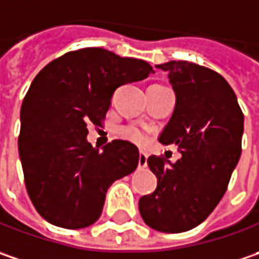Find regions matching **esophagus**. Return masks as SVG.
Wrapping results in <instances>:
<instances>
[{"label":"esophagus","mask_w":259,"mask_h":259,"mask_svg":"<svg viewBox=\"0 0 259 259\" xmlns=\"http://www.w3.org/2000/svg\"><path fill=\"white\" fill-rule=\"evenodd\" d=\"M139 168H146V165H148V155L145 153V152H141L139 153Z\"/></svg>","instance_id":"esophagus-1"}]
</instances>
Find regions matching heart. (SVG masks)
Here are the masks:
<instances>
[{"label": "heart", "instance_id": "b5f03b06", "mask_svg": "<svg viewBox=\"0 0 259 259\" xmlns=\"http://www.w3.org/2000/svg\"><path fill=\"white\" fill-rule=\"evenodd\" d=\"M118 135L126 141L136 143V145H146L149 142V135L141 127L136 126H124L118 130Z\"/></svg>", "mask_w": 259, "mask_h": 259}]
</instances>
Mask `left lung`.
<instances>
[{
    "instance_id": "obj_1",
    "label": "left lung",
    "mask_w": 259,
    "mask_h": 259,
    "mask_svg": "<svg viewBox=\"0 0 259 259\" xmlns=\"http://www.w3.org/2000/svg\"><path fill=\"white\" fill-rule=\"evenodd\" d=\"M168 72L174 113L159 135L181 158H148L156 190L139 200L143 222L155 231L180 233L198 226L219 204L242 152L243 114L231 85L218 72L187 61L156 65Z\"/></svg>"
}]
</instances>
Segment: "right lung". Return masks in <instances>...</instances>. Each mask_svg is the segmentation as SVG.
Segmentation results:
<instances>
[{
  "label": "right lung",
  "mask_w": 259,
  "mask_h": 259,
  "mask_svg": "<svg viewBox=\"0 0 259 259\" xmlns=\"http://www.w3.org/2000/svg\"><path fill=\"white\" fill-rule=\"evenodd\" d=\"M149 73L142 59L87 48L36 75L21 104L18 153L28 197L43 219L65 229L96 223L108 187L136 169L133 143L117 139L100 151L87 141V124H101L120 85Z\"/></svg>",
  "instance_id": "obj_1"
}]
</instances>
